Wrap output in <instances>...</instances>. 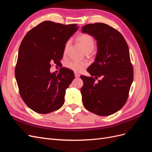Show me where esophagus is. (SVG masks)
<instances>
[{
    "mask_svg": "<svg viewBox=\"0 0 152 152\" xmlns=\"http://www.w3.org/2000/svg\"><path fill=\"white\" fill-rule=\"evenodd\" d=\"M75 77H80V74H79V73H77V72H75Z\"/></svg>",
    "mask_w": 152,
    "mask_h": 152,
    "instance_id": "34e87169",
    "label": "esophagus"
}]
</instances>
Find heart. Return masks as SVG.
<instances>
[{
  "label": "heart",
  "instance_id": "1",
  "mask_svg": "<svg viewBox=\"0 0 152 152\" xmlns=\"http://www.w3.org/2000/svg\"><path fill=\"white\" fill-rule=\"evenodd\" d=\"M77 39L86 53L91 52L95 47V41L94 38L88 34H81L77 36ZM70 44V40H68L66 42L63 49L64 55L67 54ZM87 65V64L86 62L73 60L67 63L66 66L73 72H80L86 67Z\"/></svg>",
  "mask_w": 152,
  "mask_h": 152
}]
</instances>
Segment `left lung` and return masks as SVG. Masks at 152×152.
Returning <instances> with one entry per match:
<instances>
[{
	"label": "left lung",
	"mask_w": 152,
	"mask_h": 152,
	"mask_svg": "<svg viewBox=\"0 0 152 152\" xmlns=\"http://www.w3.org/2000/svg\"><path fill=\"white\" fill-rule=\"evenodd\" d=\"M82 31L94 37L98 45L95 61L87 70L91 77L80 76L82 103L98 115H110L126 104L133 80L127 44L118 30L102 23L86 25Z\"/></svg>",
	"instance_id": "8db88e82"
}]
</instances>
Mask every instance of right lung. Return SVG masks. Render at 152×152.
Instances as JSON below:
<instances>
[{"label":"right lung","mask_w":152,"mask_h":152,"mask_svg":"<svg viewBox=\"0 0 152 152\" xmlns=\"http://www.w3.org/2000/svg\"><path fill=\"white\" fill-rule=\"evenodd\" d=\"M79 27L45 21L31 28L18 51L15 77L22 99L34 112L45 114L60 108L65 91L75 79L70 69L61 68L58 75L50 72L59 65L69 38Z\"/></svg>","instance_id":"1"}]
</instances>
